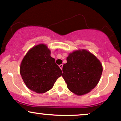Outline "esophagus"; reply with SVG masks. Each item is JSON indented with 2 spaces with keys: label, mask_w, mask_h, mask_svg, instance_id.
I'll return each instance as SVG.
<instances>
[{
  "label": "esophagus",
  "mask_w": 121,
  "mask_h": 121,
  "mask_svg": "<svg viewBox=\"0 0 121 121\" xmlns=\"http://www.w3.org/2000/svg\"><path fill=\"white\" fill-rule=\"evenodd\" d=\"M62 66H63V64H60L59 65V67L60 68V69H61L62 70Z\"/></svg>",
  "instance_id": "34e87169"
}]
</instances>
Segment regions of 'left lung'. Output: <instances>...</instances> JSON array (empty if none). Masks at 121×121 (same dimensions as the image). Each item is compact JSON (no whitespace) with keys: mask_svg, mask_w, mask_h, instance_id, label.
Returning a JSON list of instances; mask_svg holds the SVG:
<instances>
[{"mask_svg":"<svg viewBox=\"0 0 121 121\" xmlns=\"http://www.w3.org/2000/svg\"><path fill=\"white\" fill-rule=\"evenodd\" d=\"M63 65L62 77L68 89L77 95L88 93L97 86L102 73L100 61L86 49L70 53Z\"/></svg>","mask_w":121,"mask_h":121,"instance_id":"8db88e82","label":"left lung"}]
</instances>
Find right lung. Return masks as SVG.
<instances>
[{
	"mask_svg": "<svg viewBox=\"0 0 121 121\" xmlns=\"http://www.w3.org/2000/svg\"><path fill=\"white\" fill-rule=\"evenodd\" d=\"M20 73L28 88L37 93H44L53 86L62 70L51 56L45 44H40L28 51L22 60Z\"/></svg>",
	"mask_w": 121,
	"mask_h": 121,
	"instance_id": "add662e5",
	"label": "right lung"
}]
</instances>
